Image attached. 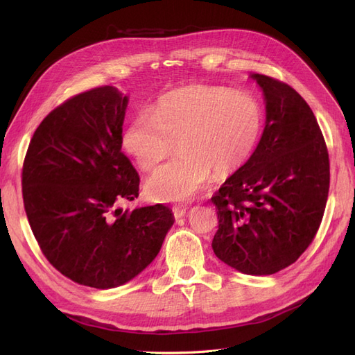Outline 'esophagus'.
<instances>
[{"mask_svg": "<svg viewBox=\"0 0 355 355\" xmlns=\"http://www.w3.org/2000/svg\"><path fill=\"white\" fill-rule=\"evenodd\" d=\"M171 211H173V216L176 219H179L187 214V207L185 206H175L173 209H171Z\"/></svg>", "mask_w": 355, "mask_h": 355, "instance_id": "esophagus-1", "label": "esophagus"}]
</instances>
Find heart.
<instances>
[{
  "label": "heart",
  "instance_id": "b5f03b06",
  "mask_svg": "<svg viewBox=\"0 0 355 355\" xmlns=\"http://www.w3.org/2000/svg\"><path fill=\"white\" fill-rule=\"evenodd\" d=\"M263 110L249 94L219 85L191 84L157 99L153 112L139 111L123 145L148 171L180 154L146 180L157 201H187L206 187L213 171L230 176L249 163L263 133Z\"/></svg>",
  "mask_w": 355,
  "mask_h": 355
}]
</instances>
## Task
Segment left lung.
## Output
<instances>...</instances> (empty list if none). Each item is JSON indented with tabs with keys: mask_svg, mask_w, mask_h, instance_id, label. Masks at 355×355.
Returning a JSON list of instances; mask_svg holds the SVG:
<instances>
[{
	"mask_svg": "<svg viewBox=\"0 0 355 355\" xmlns=\"http://www.w3.org/2000/svg\"><path fill=\"white\" fill-rule=\"evenodd\" d=\"M266 121L249 163L211 197L219 227L211 247L222 262L249 275H270L299 259L323 219L330 164L309 105L288 84L253 73Z\"/></svg>",
	"mask_w": 355,
	"mask_h": 355,
	"instance_id": "left-lung-1",
	"label": "left lung"
}]
</instances>
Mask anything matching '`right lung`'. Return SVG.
Segmentation results:
<instances>
[{
  "label": "right lung",
  "mask_w": 355,
  "mask_h": 355,
  "mask_svg": "<svg viewBox=\"0 0 355 355\" xmlns=\"http://www.w3.org/2000/svg\"><path fill=\"white\" fill-rule=\"evenodd\" d=\"M127 103L111 85L63 102L37 127L22 168L24 206L42 254L94 288L141 274L175 222L164 204L116 207L137 198L141 182L121 151Z\"/></svg>",
  "instance_id": "1"
}]
</instances>
